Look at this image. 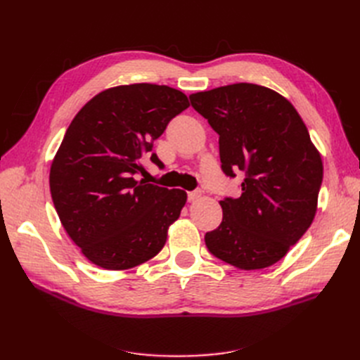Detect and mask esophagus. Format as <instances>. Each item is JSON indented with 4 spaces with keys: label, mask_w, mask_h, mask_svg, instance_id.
Returning a JSON list of instances; mask_svg holds the SVG:
<instances>
[{
    "label": "esophagus",
    "mask_w": 360,
    "mask_h": 360,
    "mask_svg": "<svg viewBox=\"0 0 360 360\" xmlns=\"http://www.w3.org/2000/svg\"><path fill=\"white\" fill-rule=\"evenodd\" d=\"M201 195H202L201 191H192V192L188 193V200L189 201H197L198 198H201Z\"/></svg>",
    "instance_id": "34e87169"
}]
</instances>
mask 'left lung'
Wrapping results in <instances>:
<instances>
[{"instance_id":"8db88e82","label":"left lung","mask_w":360,"mask_h":360,"mask_svg":"<svg viewBox=\"0 0 360 360\" xmlns=\"http://www.w3.org/2000/svg\"><path fill=\"white\" fill-rule=\"evenodd\" d=\"M219 135L222 171L245 172L242 195L224 198L222 222L207 249L242 270L284 258L317 212L323 162L299 112L284 96L257 84H231L189 96Z\"/></svg>"}]
</instances>
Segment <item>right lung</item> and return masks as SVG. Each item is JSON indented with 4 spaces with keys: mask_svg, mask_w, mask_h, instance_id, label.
Returning a JSON list of instances; mask_svg holds the SVG:
<instances>
[{
    "mask_svg": "<svg viewBox=\"0 0 360 360\" xmlns=\"http://www.w3.org/2000/svg\"><path fill=\"white\" fill-rule=\"evenodd\" d=\"M189 106L168 85H118L75 115L52 160L49 186L69 237L93 264L126 270L160 252L188 195L138 180L143 162L163 167L153 143Z\"/></svg>",
    "mask_w": 360,
    "mask_h": 360,
    "instance_id": "add662e5",
    "label": "right lung"
}]
</instances>
